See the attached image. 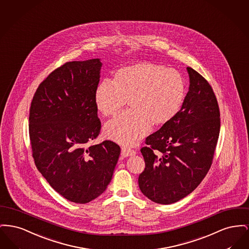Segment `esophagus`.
Instances as JSON below:
<instances>
[{
  "instance_id": "34e87169",
  "label": "esophagus",
  "mask_w": 249,
  "mask_h": 249,
  "mask_svg": "<svg viewBox=\"0 0 249 249\" xmlns=\"http://www.w3.org/2000/svg\"><path fill=\"white\" fill-rule=\"evenodd\" d=\"M121 155L124 157H132V156L136 155V152L134 150H131L129 148L124 147V148H122Z\"/></svg>"
}]
</instances>
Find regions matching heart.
Wrapping results in <instances>:
<instances>
[{
  "mask_svg": "<svg viewBox=\"0 0 249 249\" xmlns=\"http://www.w3.org/2000/svg\"><path fill=\"white\" fill-rule=\"evenodd\" d=\"M185 94V81L179 71L141 62L118 69L113 81H101L94 101L103 115L114 116L128 100L132 109L108 122L104 132L118 143L133 146L151 131L153 124L170 123L180 111Z\"/></svg>",
  "mask_w": 249,
  "mask_h": 249,
  "instance_id": "obj_1",
  "label": "heart"
}]
</instances>
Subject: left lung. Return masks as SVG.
Here are the masks:
<instances>
[{"label":"left lung","mask_w":249,"mask_h":249,"mask_svg":"<svg viewBox=\"0 0 249 249\" xmlns=\"http://www.w3.org/2000/svg\"><path fill=\"white\" fill-rule=\"evenodd\" d=\"M189 88L178 114L146 138L141 149L145 169L139 186L144 196L171 204L194 191L209 171L220 131L216 97L208 81L186 67Z\"/></svg>","instance_id":"8db88e82"}]
</instances>
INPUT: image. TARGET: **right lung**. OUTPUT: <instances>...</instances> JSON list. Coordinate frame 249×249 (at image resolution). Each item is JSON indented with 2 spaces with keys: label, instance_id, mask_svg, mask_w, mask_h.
<instances>
[{
  "label": "right lung",
  "instance_id": "1",
  "mask_svg": "<svg viewBox=\"0 0 249 249\" xmlns=\"http://www.w3.org/2000/svg\"><path fill=\"white\" fill-rule=\"evenodd\" d=\"M100 59L68 62L40 83L33 97L29 134L36 166L53 189L66 199L87 203L110 183L121 149L97 138L94 92Z\"/></svg>",
  "mask_w": 249,
  "mask_h": 249
}]
</instances>
